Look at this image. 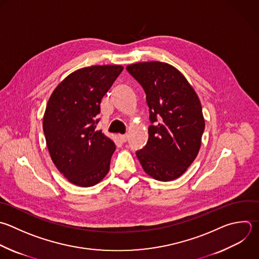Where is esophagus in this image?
Here are the masks:
<instances>
[{
	"instance_id": "1",
	"label": "esophagus",
	"mask_w": 259,
	"mask_h": 259,
	"mask_svg": "<svg viewBox=\"0 0 259 259\" xmlns=\"http://www.w3.org/2000/svg\"><path fill=\"white\" fill-rule=\"evenodd\" d=\"M119 139L122 143H125L127 141V135H120L119 136Z\"/></svg>"
}]
</instances>
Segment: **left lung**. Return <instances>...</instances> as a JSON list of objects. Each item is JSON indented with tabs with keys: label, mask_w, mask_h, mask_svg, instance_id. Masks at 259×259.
<instances>
[{
	"label": "left lung",
	"mask_w": 259,
	"mask_h": 259,
	"mask_svg": "<svg viewBox=\"0 0 259 259\" xmlns=\"http://www.w3.org/2000/svg\"><path fill=\"white\" fill-rule=\"evenodd\" d=\"M126 70L143 86L154 123L137 157L154 179H177L200 149L204 118L199 98L183 74L167 63H137Z\"/></svg>",
	"instance_id": "obj_1"
}]
</instances>
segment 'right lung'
I'll list each match as a JSON object with an SVG mask.
<instances>
[{"instance_id": "add662e5", "label": "right lung", "mask_w": 259, "mask_h": 259, "mask_svg": "<svg viewBox=\"0 0 259 259\" xmlns=\"http://www.w3.org/2000/svg\"><path fill=\"white\" fill-rule=\"evenodd\" d=\"M120 65L91 66L67 76L52 93L44 132L53 162L73 184L90 187L108 173L115 144L96 131L103 96L122 72Z\"/></svg>"}]
</instances>
